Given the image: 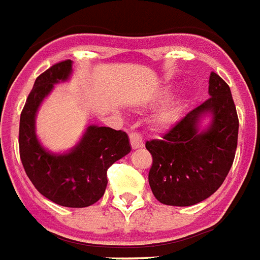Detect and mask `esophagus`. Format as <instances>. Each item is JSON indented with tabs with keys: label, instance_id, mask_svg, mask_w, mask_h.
<instances>
[{
	"label": "esophagus",
	"instance_id": "1",
	"mask_svg": "<svg viewBox=\"0 0 260 260\" xmlns=\"http://www.w3.org/2000/svg\"><path fill=\"white\" fill-rule=\"evenodd\" d=\"M130 143H132L133 149H141V147H143V145H145L142 137H141V134H138V133H132V134H130Z\"/></svg>",
	"mask_w": 260,
	"mask_h": 260
}]
</instances>
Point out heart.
<instances>
[{
	"label": "heart",
	"instance_id": "b5f03b06",
	"mask_svg": "<svg viewBox=\"0 0 260 260\" xmlns=\"http://www.w3.org/2000/svg\"><path fill=\"white\" fill-rule=\"evenodd\" d=\"M169 95L168 87H164L153 95V101H162ZM186 109V96L185 95H178V96L170 98L169 101H166L155 113V123L159 127L170 128L181 120L184 111Z\"/></svg>",
	"mask_w": 260,
	"mask_h": 260
}]
</instances>
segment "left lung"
<instances>
[{
  "label": "left lung",
  "mask_w": 260,
  "mask_h": 260,
  "mask_svg": "<svg viewBox=\"0 0 260 260\" xmlns=\"http://www.w3.org/2000/svg\"><path fill=\"white\" fill-rule=\"evenodd\" d=\"M209 99L180 120L162 140L147 141L153 155L149 184L166 205L189 207L208 199L231 169L239 119L231 90L211 72Z\"/></svg>",
  "instance_id": "8db88e82"
}]
</instances>
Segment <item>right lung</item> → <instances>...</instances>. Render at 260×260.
Wrapping results in <instances>:
<instances>
[{
  "instance_id": "obj_1",
  "label": "right lung",
  "mask_w": 260,
  "mask_h": 260,
  "mask_svg": "<svg viewBox=\"0 0 260 260\" xmlns=\"http://www.w3.org/2000/svg\"><path fill=\"white\" fill-rule=\"evenodd\" d=\"M74 61L52 66L35 82L20 118V157L25 173L39 192L56 204L84 208L105 194L107 169L132 150L128 136L111 127L90 124L79 142L66 151H52L36 133L41 103L55 88L68 82Z\"/></svg>"
}]
</instances>
